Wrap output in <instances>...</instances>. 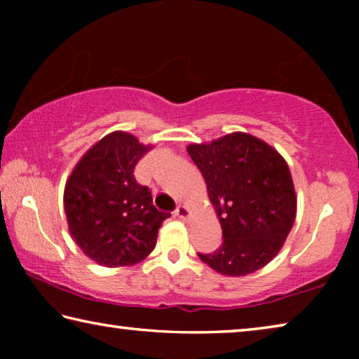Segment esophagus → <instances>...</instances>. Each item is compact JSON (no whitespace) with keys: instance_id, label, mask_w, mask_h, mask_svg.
I'll use <instances>...</instances> for the list:
<instances>
[{"instance_id":"1","label":"esophagus","mask_w":359,"mask_h":359,"mask_svg":"<svg viewBox=\"0 0 359 359\" xmlns=\"http://www.w3.org/2000/svg\"><path fill=\"white\" fill-rule=\"evenodd\" d=\"M175 215H177L180 220H187L188 217H190V209L187 208V205H179L177 209H175V212H174Z\"/></svg>"}]
</instances>
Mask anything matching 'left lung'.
Masks as SVG:
<instances>
[{"label": "left lung", "instance_id": "obj_1", "mask_svg": "<svg viewBox=\"0 0 359 359\" xmlns=\"http://www.w3.org/2000/svg\"><path fill=\"white\" fill-rule=\"evenodd\" d=\"M208 185L223 244L201 255L218 274L242 277L280 252L296 218V193L287 161L269 144L236 131L187 147Z\"/></svg>", "mask_w": 359, "mask_h": 359}]
</instances>
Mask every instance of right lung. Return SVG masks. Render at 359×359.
<instances>
[{"mask_svg": "<svg viewBox=\"0 0 359 359\" xmlns=\"http://www.w3.org/2000/svg\"><path fill=\"white\" fill-rule=\"evenodd\" d=\"M150 149L130 133H109L87 150L66 180L69 233L101 266H133L147 258L158 229L171 217L155 208L150 190L133 174Z\"/></svg>", "mask_w": 359, "mask_h": 359, "instance_id": "1", "label": "right lung"}]
</instances>
